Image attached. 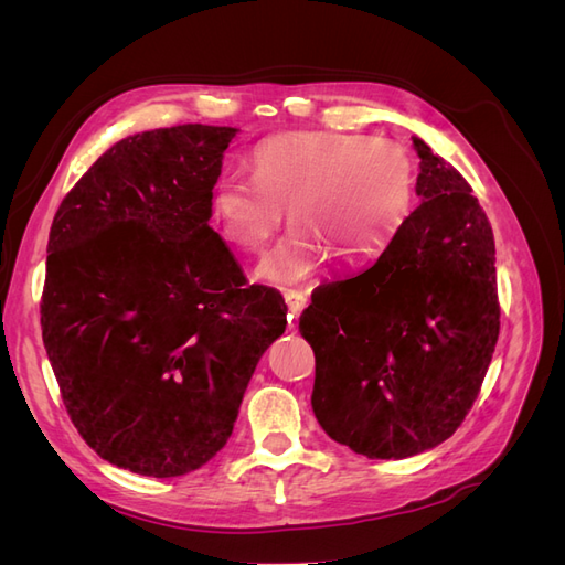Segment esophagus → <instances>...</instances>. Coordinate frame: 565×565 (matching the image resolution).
Listing matches in <instances>:
<instances>
[{
  "instance_id": "esophagus-1",
  "label": "esophagus",
  "mask_w": 565,
  "mask_h": 565,
  "mask_svg": "<svg viewBox=\"0 0 565 565\" xmlns=\"http://www.w3.org/2000/svg\"><path fill=\"white\" fill-rule=\"evenodd\" d=\"M306 292H301V289H287L285 292V303H287V318L289 322L295 324V320L301 316V311L306 309Z\"/></svg>"
}]
</instances>
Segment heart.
<instances>
[{"label": "heart", "mask_w": 565, "mask_h": 565, "mask_svg": "<svg viewBox=\"0 0 565 565\" xmlns=\"http://www.w3.org/2000/svg\"><path fill=\"white\" fill-rule=\"evenodd\" d=\"M252 179L224 177L212 193L216 233L243 256H259L282 226L295 231L262 262L256 278L297 287L324 252L367 264L401 231L413 207L415 169L386 139L349 131H297L262 141L249 158Z\"/></svg>", "instance_id": "b5f03b06"}]
</instances>
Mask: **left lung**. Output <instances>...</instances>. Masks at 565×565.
<instances>
[{"label":"left lung","mask_w":565,"mask_h":565,"mask_svg":"<svg viewBox=\"0 0 565 565\" xmlns=\"http://www.w3.org/2000/svg\"><path fill=\"white\" fill-rule=\"evenodd\" d=\"M419 207L370 268L311 299V405L332 440L370 459L436 448L465 422L500 334L494 237L471 185L413 139Z\"/></svg>","instance_id":"1"}]
</instances>
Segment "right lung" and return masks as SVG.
<instances>
[{
  "mask_svg": "<svg viewBox=\"0 0 565 565\" xmlns=\"http://www.w3.org/2000/svg\"><path fill=\"white\" fill-rule=\"evenodd\" d=\"M237 129L127 136L61 202L49 233L42 339L75 429L115 467L183 476L226 446L278 289L247 285L210 228Z\"/></svg>",
  "mask_w": 565,
  "mask_h": 565,
  "instance_id": "right-lung-1",
  "label": "right lung"
}]
</instances>
